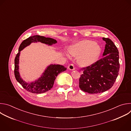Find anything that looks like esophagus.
Returning a JSON list of instances; mask_svg holds the SVG:
<instances>
[{
	"instance_id": "obj_1",
	"label": "esophagus",
	"mask_w": 131,
	"mask_h": 131,
	"mask_svg": "<svg viewBox=\"0 0 131 131\" xmlns=\"http://www.w3.org/2000/svg\"><path fill=\"white\" fill-rule=\"evenodd\" d=\"M68 69L70 70H75V67L74 66V64H71L68 67Z\"/></svg>"
}]
</instances>
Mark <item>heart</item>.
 <instances>
[{"label": "heart", "instance_id": "heart-1", "mask_svg": "<svg viewBox=\"0 0 131 131\" xmlns=\"http://www.w3.org/2000/svg\"><path fill=\"white\" fill-rule=\"evenodd\" d=\"M69 51L72 56L78 57L77 62L80 66L87 67L97 61L101 53V47L93 41L85 40L70 46Z\"/></svg>", "mask_w": 131, "mask_h": 131}]
</instances>
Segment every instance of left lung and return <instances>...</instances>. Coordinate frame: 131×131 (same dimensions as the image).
Segmentation results:
<instances>
[{"label":"left lung","mask_w":131,"mask_h":131,"mask_svg":"<svg viewBox=\"0 0 131 131\" xmlns=\"http://www.w3.org/2000/svg\"><path fill=\"white\" fill-rule=\"evenodd\" d=\"M106 42L103 57L91 66L84 68L79 80V87L84 92L96 94L112 87L118 75L120 64L119 51L109 38H103Z\"/></svg>","instance_id":"1"}]
</instances>
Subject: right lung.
<instances>
[{"label": "right lung", "mask_w": 131, "mask_h": 131, "mask_svg": "<svg viewBox=\"0 0 131 131\" xmlns=\"http://www.w3.org/2000/svg\"><path fill=\"white\" fill-rule=\"evenodd\" d=\"M39 42L50 46L57 43L56 40L50 38H46L38 35L30 37L24 40L20 44L18 49V53L16 55L14 60V75L16 81L26 90L34 93H44L50 90L53 87L55 80L58 74L67 70V68L63 66L50 64L46 68L41 76L38 80L31 83H27L24 81L20 77L19 72L18 64L20 52L31 43Z\"/></svg>", "instance_id": "1"}]
</instances>
